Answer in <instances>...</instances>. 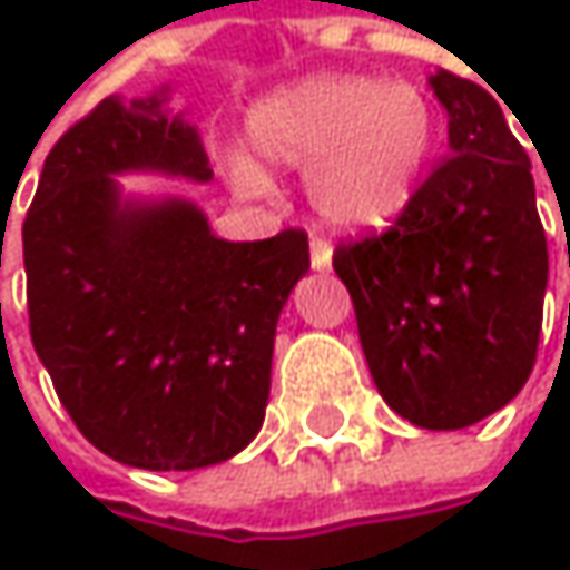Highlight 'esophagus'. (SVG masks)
I'll use <instances>...</instances> for the list:
<instances>
[{
  "instance_id": "34e87169",
  "label": "esophagus",
  "mask_w": 570,
  "mask_h": 570,
  "mask_svg": "<svg viewBox=\"0 0 570 570\" xmlns=\"http://www.w3.org/2000/svg\"><path fill=\"white\" fill-rule=\"evenodd\" d=\"M309 264H313V271H330V264H333V247H330L323 237H313V240H309Z\"/></svg>"
}]
</instances>
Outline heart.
I'll return each instance as SVG.
<instances>
[{
  "instance_id": "b5f03b06",
  "label": "heart",
  "mask_w": 570,
  "mask_h": 570,
  "mask_svg": "<svg viewBox=\"0 0 570 570\" xmlns=\"http://www.w3.org/2000/svg\"><path fill=\"white\" fill-rule=\"evenodd\" d=\"M435 98L412 78L323 71L267 91L247 111V145L258 161L306 171V197L340 230L386 227L412 204L439 148ZM230 177L264 194L271 177L237 155Z\"/></svg>"
}]
</instances>
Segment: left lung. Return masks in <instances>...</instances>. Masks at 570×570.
<instances>
[{"label":"left lung","instance_id":"left-lung-1","mask_svg":"<svg viewBox=\"0 0 570 570\" xmlns=\"http://www.w3.org/2000/svg\"><path fill=\"white\" fill-rule=\"evenodd\" d=\"M429 88L449 115V155L396 227L333 254L386 405L419 429H465L531 376L548 244L531 161L502 105L445 68Z\"/></svg>","mask_w":570,"mask_h":570}]
</instances>
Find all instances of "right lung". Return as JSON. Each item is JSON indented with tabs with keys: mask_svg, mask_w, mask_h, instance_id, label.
<instances>
[{
	"mask_svg": "<svg viewBox=\"0 0 570 570\" xmlns=\"http://www.w3.org/2000/svg\"><path fill=\"white\" fill-rule=\"evenodd\" d=\"M121 174L214 177L168 85L105 98L49 151L22 224L32 346L95 449L148 472L207 469L264 425L309 244L303 230L224 240L194 200L125 194Z\"/></svg>",
	"mask_w": 570,
	"mask_h": 570,
	"instance_id": "1",
	"label": "right lung"
}]
</instances>
